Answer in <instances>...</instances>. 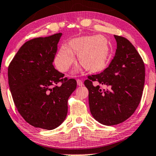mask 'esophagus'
<instances>
[{
	"instance_id": "34e87169",
	"label": "esophagus",
	"mask_w": 156,
	"mask_h": 156,
	"mask_svg": "<svg viewBox=\"0 0 156 156\" xmlns=\"http://www.w3.org/2000/svg\"><path fill=\"white\" fill-rule=\"evenodd\" d=\"M77 84H78V86H82L83 85L82 80H79V79L77 80Z\"/></svg>"
}]
</instances>
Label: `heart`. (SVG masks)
I'll list each match as a JSON object with an SVG mask.
<instances>
[{"label":"heart","mask_w":156,"mask_h":156,"mask_svg":"<svg viewBox=\"0 0 156 156\" xmlns=\"http://www.w3.org/2000/svg\"><path fill=\"white\" fill-rule=\"evenodd\" d=\"M78 53L79 63L90 71H98L106 66L110 49L108 41L102 36H84L73 39L69 46L64 45L55 59V65L65 72L73 63L75 54Z\"/></svg>","instance_id":"obj_1"}]
</instances>
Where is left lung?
I'll return each instance as SVG.
<instances>
[{
  "instance_id": "obj_1",
  "label": "left lung",
  "mask_w": 156,
  "mask_h": 156,
  "mask_svg": "<svg viewBox=\"0 0 156 156\" xmlns=\"http://www.w3.org/2000/svg\"><path fill=\"white\" fill-rule=\"evenodd\" d=\"M117 49L106 69L88 76L85 86L89 91L90 113L97 121L105 126L123 123L134 113L142 97L145 83V66L131 43L114 35ZM96 82L108 87L101 89Z\"/></svg>"
}]
</instances>
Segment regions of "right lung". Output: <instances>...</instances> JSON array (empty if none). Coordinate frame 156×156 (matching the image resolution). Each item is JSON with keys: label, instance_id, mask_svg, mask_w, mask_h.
<instances>
[{"label": "right lung", "instance_id": "add662e5", "mask_svg": "<svg viewBox=\"0 0 156 156\" xmlns=\"http://www.w3.org/2000/svg\"><path fill=\"white\" fill-rule=\"evenodd\" d=\"M62 33L27 41L9 64L8 84L13 102L27 123L53 130L66 119L68 100L76 90L75 79L53 65Z\"/></svg>", "mask_w": 156, "mask_h": 156}]
</instances>
